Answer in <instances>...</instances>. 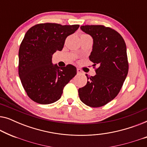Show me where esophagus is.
Returning a JSON list of instances; mask_svg holds the SVG:
<instances>
[{
    "label": "esophagus",
    "mask_w": 147,
    "mask_h": 147,
    "mask_svg": "<svg viewBox=\"0 0 147 147\" xmlns=\"http://www.w3.org/2000/svg\"><path fill=\"white\" fill-rule=\"evenodd\" d=\"M77 73L78 74H82V71L80 69H77Z\"/></svg>",
    "instance_id": "34e87169"
}]
</instances>
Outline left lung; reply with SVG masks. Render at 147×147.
<instances>
[{
  "instance_id": "8db88e82",
  "label": "left lung",
  "mask_w": 147,
  "mask_h": 147,
  "mask_svg": "<svg viewBox=\"0 0 147 147\" xmlns=\"http://www.w3.org/2000/svg\"><path fill=\"white\" fill-rule=\"evenodd\" d=\"M82 31L93 39L89 56L94 65H98L94 76L88 77L87 84L78 90L80 99L90 107H100L118 95L127 76L128 63L126 46L115 30L102 25H85Z\"/></svg>"
}]
</instances>
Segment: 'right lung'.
<instances>
[{
	"instance_id": "1",
	"label": "right lung",
	"mask_w": 147,
	"mask_h": 147,
	"mask_svg": "<svg viewBox=\"0 0 147 147\" xmlns=\"http://www.w3.org/2000/svg\"><path fill=\"white\" fill-rule=\"evenodd\" d=\"M79 25L38 24L28 30L20 45L19 75L27 95L41 104L53 103L61 98L64 86L77 74L71 64L60 67L52 63V55L61 51L67 36Z\"/></svg>"
}]
</instances>
